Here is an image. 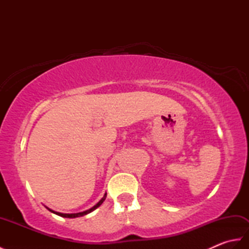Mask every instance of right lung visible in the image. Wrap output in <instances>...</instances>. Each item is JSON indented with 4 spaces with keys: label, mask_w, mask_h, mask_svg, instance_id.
Returning a JSON list of instances; mask_svg holds the SVG:
<instances>
[{
    "label": "right lung",
    "mask_w": 249,
    "mask_h": 249,
    "mask_svg": "<svg viewBox=\"0 0 249 249\" xmlns=\"http://www.w3.org/2000/svg\"><path fill=\"white\" fill-rule=\"evenodd\" d=\"M106 197H107V194H105V196H104V197L102 198V200H100L99 202H98L96 205H94L92 209H89V210H88V211H84V212H82V213H77V214H63V213H59V212H53V211L50 210V209H49V211H50V212H52V213H54V214L59 215V216H62V217H65V218H76V217H80V216L87 215V214H89V213H91L92 211H94L95 209H97L98 206L104 202L105 199H106Z\"/></svg>",
    "instance_id": "1"
}]
</instances>
